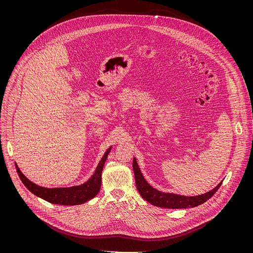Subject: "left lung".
I'll use <instances>...</instances> for the list:
<instances>
[{"label":"left lung","instance_id":"obj_1","mask_svg":"<svg viewBox=\"0 0 253 253\" xmlns=\"http://www.w3.org/2000/svg\"><path fill=\"white\" fill-rule=\"evenodd\" d=\"M132 169L134 172L135 185L140 195L149 203L166 209H187L203 204L216 193L217 190L220 188L222 184L221 182L213 190L197 196H183L174 193H161L151 187L146 182L140 169L138 168L135 158H133L132 160Z\"/></svg>","mask_w":253,"mask_h":253}]
</instances>
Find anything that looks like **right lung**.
<instances>
[{
    "label": "right lung",
    "instance_id": "obj_1",
    "mask_svg": "<svg viewBox=\"0 0 253 253\" xmlns=\"http://www.w3.org/2000/svg\"><path fill=\"white\" fill-rule=\"evenodd\" d=\"M111 148H109L101 158L100 162L96 167V171L93 176L85 182L84 184L81 186H75L71 188H43L40 187L33 182L28 180L22 171L19 169L18 166L15 164L17 172L21 178L24 186L37 196L44 199L49 203L58 205H67V206H74V205L84 204L86 201L94 198L97 193L99 192L101 186V172L104 166V163L108 157L109 152Z\"/></svg>",
    "mask_w": 253,
    "mask_h": 253
}]
</instances>
